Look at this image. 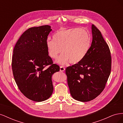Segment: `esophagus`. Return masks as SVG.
I'll return each instance as SVG.
<instances>
[{"mask_svg":"<svg viewBox=\"0 0 123 123\" xmlns=\"http://www.w3.org/2000/svg\"><path fill=\"white\" fill-rule=\"evenodd\" d=\"M65 71V68L64 67H62V66H61L60 67V71L61 72H64Z\"/></svg>","mask_w":123,"mask_h":123,"instance_id":"esophagus-1","label":"esophagus"}]
</instances>
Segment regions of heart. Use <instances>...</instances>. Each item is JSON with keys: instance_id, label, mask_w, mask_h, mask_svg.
<instances>
[{"instance_id": "obj_1", "label": "heart", "mask_w": 123, "mask_h": 123, "mask_svg": "<svg viewBox=\"0 0 123 123\" xmlns=\"http://www.w3.org/2000/svg\"><path fill=\"white\" fill-rule=\"evenodd\" d=\"M53 39H48L46 46L48 55L56 59V62L64 65L68 62L75 64L81 62L90 47V35L84 28H62L55 33Z\"/></svg>"}]
</instances>
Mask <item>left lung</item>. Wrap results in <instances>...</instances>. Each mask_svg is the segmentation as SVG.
<instances>
[{"mask_svg":"<svg viewBox=\"0 0 123 123\" xmlns=\"http://www.w3.org/2000/svg\"><path fill=\"white\" fill-rule=\"evenodd\" d=\"M92 41L85 58L66 69L72 98L86 102L94 99L105 88L111 69L109 48L99 30L91 26Z\"/></svg>","mask_w":123,"mask_h":123,"instance_id":"obj_1","label":"left lung"}]
</instances>
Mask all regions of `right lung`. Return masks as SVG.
I'll list each match as a JSON object with an SVG mask.
<instances>
[{
    "label": "right lung",
    "mask_w": 123,
    "mask_h": 123,
    "mask_svg": "<svg viewBox=\"0 0 123 123\" xmlns=\"http://www.w3.org/2000/svg\"><path fill=\"white\" fill-rule=\"evenodd\" d=\"M49 25L33 27L25 31L14 48L12 67L15 80L25 97L35 102L49 98L53 91V74L60 69L53 64L46 42L52 30ZM51 66L47 69L46 66Z\"/></svg>",
    "instance_id": "add662e5"
}]
</instances>
